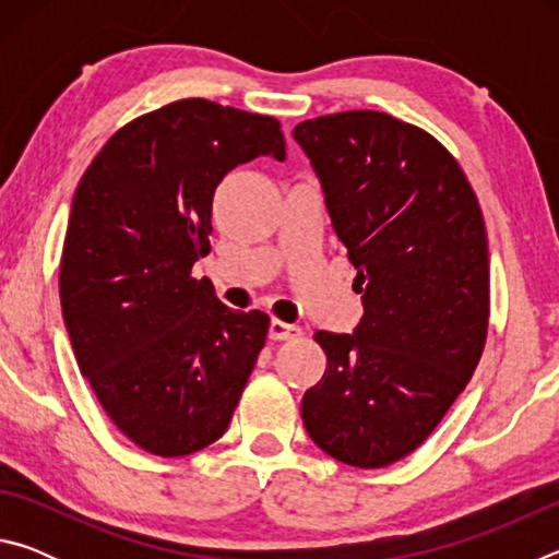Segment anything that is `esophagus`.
Segmentation results:
<instances>
[{
  "mask_svg": "<svg viewBox=\"0 0 559 559\" xmlns=\"http://www.w3.org/2000/svg\"><path fill=\"white\" fill-rule=\"evenodd\" d=\"M298 335H302V330L298 325L283 323V320H271V325H269V337L271 340H293Z\"/></svg>",
  "mask_w": 559,
  "mask_h": 559,
  "instance_id": "1",
  "label": "esophagus"
}]
</instances>
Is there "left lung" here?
I'll return each mask as SVG.
<instances>
[{
	"label": "left lung",
	"mask_w": 559,
	"mask_h": 559,
	"mask_svg": "<svg viewBox=\"0 0 559 559\" xmlns=\"http://www.w3.org/2000/svg\"><path fill=\"white\" fill-rule=\"evenodd\" d=\"M365 316L316 340L306 431L357 468L404 459L466 390L488 333V239L466 175L429 132L377 110L298 122Z\"/></svg>",
	"instance_id": "obj_1"
}]
</instances>
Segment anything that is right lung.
<instances>
[{
	"mask_svg": "<svg viewBox=\"0 0 559 559\" xmlns=\"http://www.w3.org/2000/svg\"><path fill=\"white\" fill-rule=\"evenodd\" d=\"M286 159L276 118L204 98L128 122L73 194L61 313L75 362L140 449L187 456L229 429L269 316L189 276L210 253L212 200L234 167Z\"/></svg>",
	"mask_w": 559,
	"mask_h": 559,
	"instance_id": "add662e5",
	"label": "right lung"
}]
</instances>
